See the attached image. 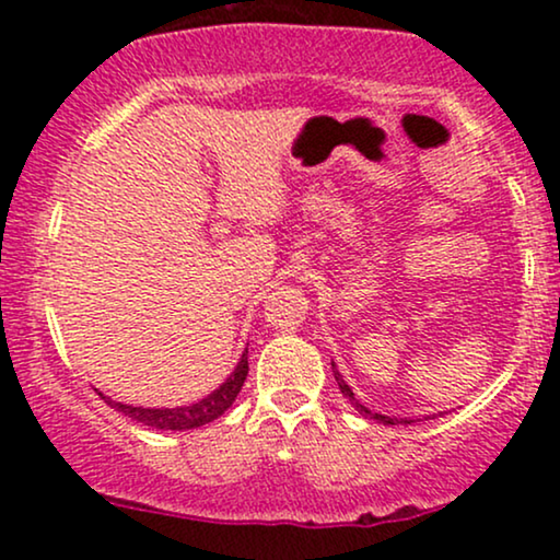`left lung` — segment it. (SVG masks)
<instances>
[{"label": "left lung", "mask_w": 560, "mask_h": 560, "mask_svg": "<svg viewBox=\"0 0 560 560\" xmlns=\"http://www.w3.org/2000/svg\"><path fill=\"white\" fill-rule=\"evenodd\" d=\"M331 371H334V378H337V384H339V392H342V395L347 397V400H350L352 408H355L358 413L363 416V419H374L376 423H384V427H395V423H413V419H392V416L374 413V410H369V408H365V405H363L361 400H358V397H355V392L350 389V384L345 382L342 374H339V371H337V365H334V363H331ZM423 419H429V416H423Z\"/></svg>", "instance_id": "left-lung-1"}]
</instances>
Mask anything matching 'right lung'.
<instances>
[{
  "instance_id": "1",
  "label": "right lung",
  "mask_w": 560,
  "mask_h": 560,
  "mask_svg": "<svg viewBox=\"0 0 560 560\" xmlns=\"http://www.w3.org/2000/svg\"><path fill=\"white\" fill-rule=\"evenodd\" d=\"M247 371H249L247 350H244L240 363H236V369L231 371V376L221 384V387L210 392V395L202 397V400H197L191 405H182V408H141V405H126V402L113 400V397L102 395V392H100V397L110 405V408L120 410V413L128 416V419H133L137 423H144V427L184 432V429L205 427V423L215 421L218 416L226 413V410L231 408V402H234L236 395H240L244 378H247Z\"/></svg>"
}]
</instances>
